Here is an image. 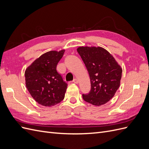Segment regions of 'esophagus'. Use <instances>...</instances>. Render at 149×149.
I'll use <instances>...</instances> for the list:
<instances>
[{"label": "esophagus", "instance_id": "obj_1", "mask_svg": "<svg viewBox=\"0 0 149 149\" xmlns=\"http://www.w3.org/2000/svg\"><path fill=\"white\" fill-rule=\"evenodd\" d=\"M73 82L75 84H78V80L77 79H74L73 81Z\"/></svg>", "mask_w": 149, "mask_h": 149}]
</instances>
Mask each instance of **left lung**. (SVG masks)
I'll use <instances>...</instances> for the list:
<instances>
[{
    "instance_id": "obj_1",
    "label": "left lung",
    "mask_w": 149,
    "mask_h": 149,
    "mask_svg": "<svg viewBox=\"0 0 149 149\" xmlns=\"http://www.w3.org/2000/svg\"><path fill=\"white\" fill-rule=\"evenodd\" d=\"M91 80V90L83 94V100L101 106L113 97L120 86L122 68L114 57L101 47H81L77 49Z\"/></svg>"
}]
</instances>
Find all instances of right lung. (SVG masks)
<instances>
[{
  "label": "right lung",
  "mask_w": 149,
  "mask_h": 149,
  "mask_svg": "<svg viewBox=\"0 0 149 149\" xmlns=\"http://www.w3.org/2000/svg\"><path fill=\"white\" fill-rule=\"evenodd\" d=\"M65 50L44 53L25 72L26 87L40 104L50 107L63 100L67 83L56 70Z\"/></svg>",
  "instance_id": "right-lung-1"
}]
</instances>
